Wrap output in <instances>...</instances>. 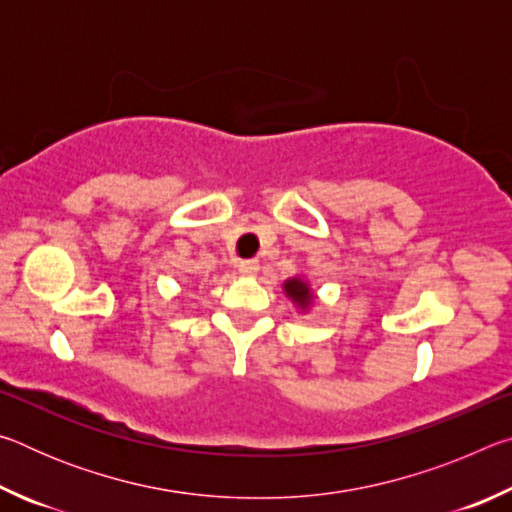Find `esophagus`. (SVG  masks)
I'll return each mask as SVG.
<instances>
[{"mask_svg":"<svg viewBox=\"0 0 512 512\" xmlns=\"http://www.w3.org/2000/svg\"><path fill=\"white\" fill-rule=\"evenodd\" d=\"M239 271H241V275L253 277L259 271V262H257V259H244V262L239 264Z\"/></svg>","mask_w":512,"mask_h":512,"instance_id":"1","label":"esophagus"}]
</instances>
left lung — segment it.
I'll use <instances>...</instances> for the list:
<instances>
[{"label": "left lung", "mask_w": 512, "mask_h": 512, "mask_svg": "<svg viewBox=\"0 0 512 512\" xmlns=\"http://www.w3.org/2000/svg\"><path fill=\"white\" fill-rule=\"evenodd\" d=\"M284 293H287L300 309H307L311 305V300H314V293H311L309 284L302 280V277H291V280L284 282Z\"/></svg>", "instance_id": "left-lung-1"}]
</instances>
